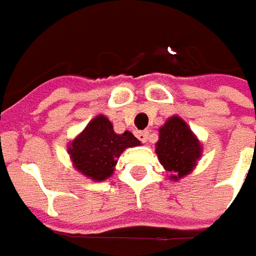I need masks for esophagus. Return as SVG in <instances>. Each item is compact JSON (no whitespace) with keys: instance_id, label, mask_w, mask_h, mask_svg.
<instances>
[{"instance_id":"esophagus-1","label":"esophagus","mask_w":256,"mask_h":256,"mask_svg":"<svg viewBox=\"0 0 256 256\" xmlns=\"http://www.w3.org/2000/svg\"><path fill=\"white\" fill-rule=\"evenodd\" d=\"M148 135H150V132H148V131H138V132H136V138H138L141 142H146V140H148Z\"/></svg>"}]
</instances>
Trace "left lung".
<instances>
[{"label":"left lung","instance_id":"1","mask_svg":"<svg viewBox=\"0 0 256 256\" xmlns=\"http://www.w3.org/2000/svg\"><path fill=\"white\" fill-rule=\"evenodd\" d=\"M156 155L172 180L188 175L201 156V145L188 125L180 116L170 118L160 130Z\"/></svg>","mask_w":256,"mask_h":256}]
</instances>
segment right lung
Returning <instances> with one entry per match:
<instances>
[{
  "label": "right lung",
  "mask_w": 256,
  "mask_h": 256,
  "mask_svg": "<svg viewBox=\"0 0 256 256\" xmlns=\"http://www.w3.org/2000/svg\"><path fill=\"white\" fill-rule=\"evenodd\" d=\"M136 145L140 141L130 131L115 134L111 121L98 115L68 146V152L81 174L92 181H104L112 175L116 158L124 150Z\"/></svg>",
  "instance_id": "right-lung-1"
}]
</instances>
